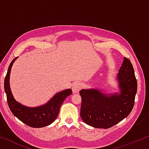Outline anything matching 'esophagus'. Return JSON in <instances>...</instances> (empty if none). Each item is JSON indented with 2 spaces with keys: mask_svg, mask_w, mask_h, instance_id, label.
<instances>
[{
  "mask_svg": "<svg viewBox=\"0 0 149 149\" xmlns=\"http://www.w3.org/2000/svg\"><path fill=\"white\" fill-rule=\"evenodd\" d=\"M83 84L81 82H75L72 86V92L74 93H77L81 89H82Z\"/></svg>",
  "mask_w": 149,
  "mask_h": 149,
  "instance_id": "obj_1",
  "label": "esophagus"
}]
</instances>
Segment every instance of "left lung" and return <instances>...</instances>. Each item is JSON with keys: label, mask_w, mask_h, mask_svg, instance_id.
<instances>
[{"label": "left lung", "mask_w": 149, "mask_h": 149, "mask_svg": "<svg viewBox=\"0 0 149 149\" xmlns=\"http://www.w3.org/2000/svg\"><path fill=\"white\" fill-rule=\"evenodd\" d=\"M120 92L106 93L100 89H81L80 116L87 125L107 129L130 114L134 106L137 82L129 59L124 58L116 75Z\"/></svg>", "instance_id": "left-lung-1"}]
</instances>
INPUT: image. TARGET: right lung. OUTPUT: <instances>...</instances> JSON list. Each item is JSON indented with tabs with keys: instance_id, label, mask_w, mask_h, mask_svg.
Instances as JSON below:
<instances>
[{
	"instance_id": "right-lung-1",
	"label": "right lung",
	"mask_w": 149,
	"mask_h": 149,
	"mask_svg": "<svg viewBox=\"0 0 149 149\" xmlns=\"http://www.w3.org/2000/svg\"><path fill=\"white\" fill-rule=\"evenodd\" d=\"M17 58H15L10 63L4 79V91L10 109L14 116L29 127L39 128L49 125L56 120L62 102L72 95V90L68 89L56 93L47 103L39 107H29L21 104L14 99L10 86L11 68Z\"/></svg>"
}]
</instances>
